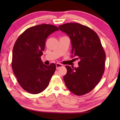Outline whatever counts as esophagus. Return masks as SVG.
<instances>
[{"label": "esophagus", "mask_w": 120, "mask_h": 120, "mask_svg": "<svg viewBox=\"0 0 120 120\" xmlns=\"http://www.w3.org/2000/svg\"><path fill=\"white\" fill-rule=\"evenodd\" d=\"M56 66L57 69H58L59 68H61V67H63V65L61 64H60V63H57L56 64Z\"/></svg>", "instance_id": "esophagus-1"}]
</instances>
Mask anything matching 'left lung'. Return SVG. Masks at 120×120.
Segmentation results:
<instances>
[{
	"mask_svg": "<svg viewBox=\"0 0 120 120\" xmlns=\"http://www.w3.org/2000/svg\"><path fill=\"white\" fill-rule=\"evenodd\" d=\"M58 28L69 37L71 53L79 60L78 68L65 66L67 73L64 81L70 92L82 96L101 81L105 70V53L97 34L90 28L78 23H68Z\"/></svg>",
	"mask_w": 120,
	"mask_h": 120,
	"instance_id": "1",
	"label": "left lung"
}]
</instances>
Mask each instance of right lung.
Listing matches in <instances>:
<instances>
[{
	"instance_id": "obj_1",
	"label": "right lung",
	"mask_w": 120,
	"mask_h": 120,
	"mask_svg": "<svg viewBox=\"0 0 120 120\" xmlns=\"http://www.w3.org/2000/svg\"><path fill=\"white\" fill-rule=\"evenodd\" d=\"M56 26L42 24L30 27L16 41L12 51V68L19 85L31 94H38L48 86L56 66L46 65L41 60L49 35L58 30Z\"/></svg>"
}]
</instances>
